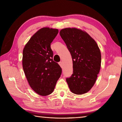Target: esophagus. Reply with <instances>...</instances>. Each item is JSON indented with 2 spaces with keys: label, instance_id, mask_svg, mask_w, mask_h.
<instances>
[{
  "label": "esophagus",
  "instance_id": "1",
  "mask_svg": "<svg viewBox=\"0 0 122 122\" xmlns=\"http://www.w3.org/2000/svg\"><path fill=\"white\" fill-rule=\"evenodd\" d=\"M59 65H60V66L61 68H62V66H63V63H62V62H60L59 63Z\"/></svg>",
  "mask_w": 122,
  "mask_h": 122
}]
</instances>
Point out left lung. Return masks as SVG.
Returning <instances> with one entry per match:
<instances>
[{"mask_svg":"<svg viewBox=\"0 0 122 122\" xmlns=\"http://www.w3.org/2000/svg\"><path fill=\"white\" fill-rule=\"evenodd\" d=\"M72 56L73 73L66 81L71 91L81 95L92 89L101 65V53L97 43L84 30L66 28L60 31Z\"/></svg>","mask_w":122,"mask_h":122,"instance_id":"obj_1","label":"left lung"}]
</instances>
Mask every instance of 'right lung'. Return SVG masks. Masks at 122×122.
<instances>
[{"instance_id":"add662e5","label":"right lung","mask_w":122,"mask_h":122,"mask_svg":"<svg viewBox=\"0 0 122 122\" xmlns=\"http://www.w3.org/2000/svg\"><path fill=\"white\" fill-rule=\"evenodd\" d=\"M58 32L57 29L41 28L30 38L23 50L25 76L31 88L41 96L53 92L62 73L61 67L53 61L50 47Z\"/></svg>"}]
</instances>
